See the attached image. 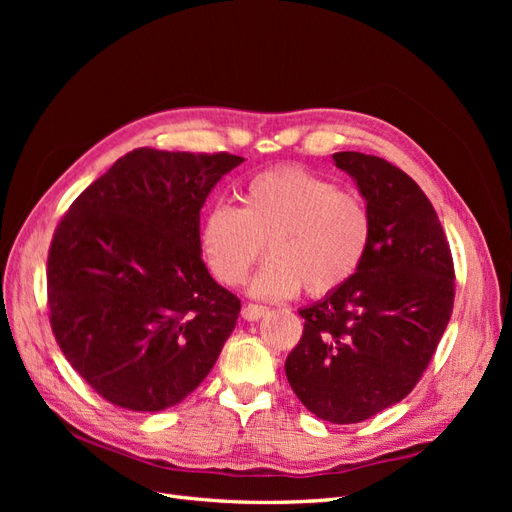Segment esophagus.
<instances>
[{
  "label": "esophagus",
  "mask_w": 512,
  "mask_h": 512,
  "mask_svg": "<svg viewBox=\"0 0 512 512\" xmlns=\"http://www.w3.org/2000/svg\"><path fill=\"white\" fill-rule=\"evenodd\" d=\"M267 314V307L265 305H256V303H247L243 309H241V316L245 320H258Z\"/></svg>",
  "instance_id": "34e87169"
}]
</instances>
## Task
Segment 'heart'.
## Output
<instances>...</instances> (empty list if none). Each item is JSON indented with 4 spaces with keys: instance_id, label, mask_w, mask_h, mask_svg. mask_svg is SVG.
Returning a JSON list of instances; mask_svg holds the SVG:
<instances>
[{
    "instance_id": "b5f03b06",
    "label": "heart",
    "mask_w": 512,
    "mask_h": 512,
    "mask_svg": "<svg viewBox=\"0 0 512 512\" xmlns=\"http://www.w3.org/2000/svg\"><path fill=\"white\" fill-rule=\"evenodd\" d=\"M369 241L363 196L301 166L262 170L243 185L241 207L215 203L198 228L200 252L224 286L243 284L267 243L271 258L252 282L265 299L301 288L307 297H327L356 275Z\"/></svg>"
}]
</instances>
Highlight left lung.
<instances>
[{"label": "left lung", "mask_w": 512, "mask_h": 512, "mask_svg": "<svg viewBox=\"0 0 512 512\" xmlns=\"http://www.w3.org/2000/svg\"><path fill=\"white\" fill-rule=\"evenodd\" d=\"M359 185L371 241L359 271L301 309L286 378L322 421L361 423L421 380L453 314L455 267L438 213L404 170L359 151L333 153Z\"/></svg>", "instance_id": "1"}]
</instances>
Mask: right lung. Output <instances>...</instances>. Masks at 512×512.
<instances>
[{
    "label": "right lung",
    "mask_w": 512,
    "mask_h": 512,
    "mask_svg": "<svg viewBox=\"0 0 512 512\" xmlns=\"http://www.w3.org/2000/svg\"><path fill=\"white\" fill-rule=\"evenodd\" d=\"M241 162L226 151L134 149L59 220L46 260L51 329L111 404L177 406L218 361L241 301L200 258V209Z\"/></svg>",
    "instance_id": "obj_1"
}]
</instances>
